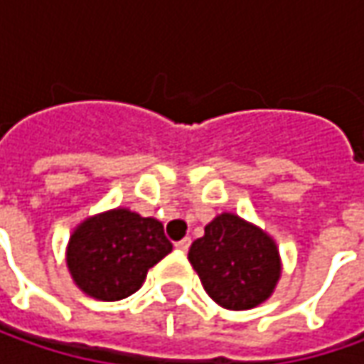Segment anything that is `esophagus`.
<instances>
[{"label":"esophagus","instance_id":"esophagus-1","mask_svg":"<svg viewBox=\"0 0 364 364\" xmlns=\"http://www.w3.org/2000/svg\"><path fill=\"white\" fill-rule=\"evenodd\" d=\"M176 249L180 251V253H186L190 249V239H182V241H178L176 243Z\"/></svg>","mask_w":364,"mask_h":364}]
</instances>
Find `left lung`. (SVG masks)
<instances>
[{
  "label": "left lung",
  "instance_id": "8db88e82",
  "mask_svg": "<svg viewBox=\"0 0 364 364\" xmlns=\"http://www.w3.org/2000/svg\"><path fill=\"white\" fill-rule=\"evenodd\" d=\"M206 294L227 310H251L267 301L282 277L272 235L235 213H220L188 251Z\"/></svg>",
  "mask_w": 364,
  "mask_h": 364
}]
</instances>
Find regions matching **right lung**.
<instances>
[{"label": "right lung", "mask_w": 364, "mask_h": 364, "mask_svg": "<svg viewBox=\"0 0 364 364\" xmlns=\"http://www.w3.org/2000/svg\"><path fill=\"white\" fill-rule=\"evenodd\" d=\"M172 251L158 218L141 217L125 206L87 217L66 245V267L75 286L101 301L135 294L149 267Z\"/></svg>", "instance_id": "right-lung-1"}]
</instances>
